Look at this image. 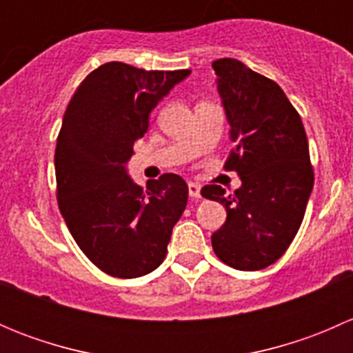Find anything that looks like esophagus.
Here are the masks:
<instances>
[{"instance_id": "34e87169", "label": "esophagus", "mask_w": 353, "mask_h": 353, "mask_svg": "<svg viewBox=\"0 0 353 353\" xmlns=\"http://www.w3.org/2000/svg\"><path fill=\"white\" fill-rule=\"evenodd\" d=\"M188 191H190V196L193 199H196V201L199 198H201V188H199L196 183L188 184Z\"/></svg>"}]
</instances>
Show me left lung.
I'll return each mask as SVG.
<instances>
[{
	"label": "left lung",
	"mask_w": 353,
	"mask_h": 353,
	"mask_svg": "<svg viewBox=\"0 0 353 353\" xmlns=\"http://www.w3.org/2000/svg\"><path fill=\"white\" fill-rule=\"evenodd\" d=\"M212 66L234 141L225 169L243 181L229 196L216 184L201 190L227 210L212 245L230 268L256 272L282 258L304 219L314 184L307 137L275 81L232 58Z\"/></svg>",
	"instance_id": "1"
}]
</instances>
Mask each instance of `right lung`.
Segmentation results:
<instances>
[{
  "label": "right lung",
  "instance_id": "add662e5",
  "mask_svg": "<svg viewBox=\"0 0 353 353\" xmlns=\"http://www.w3.org/2000/svg\"><path fill=\"white\" fill-rule=\"evenodd\" d=\"M190 73L105 63L78 85L65 110L54 154L59 212L78 248L110 276L159 268L186 208L183 177L163 174L143 190L126 162L152 109Z\"/></svg>",
  "mask_w": 353,
  "mask_h": 353
}]
</instances>
